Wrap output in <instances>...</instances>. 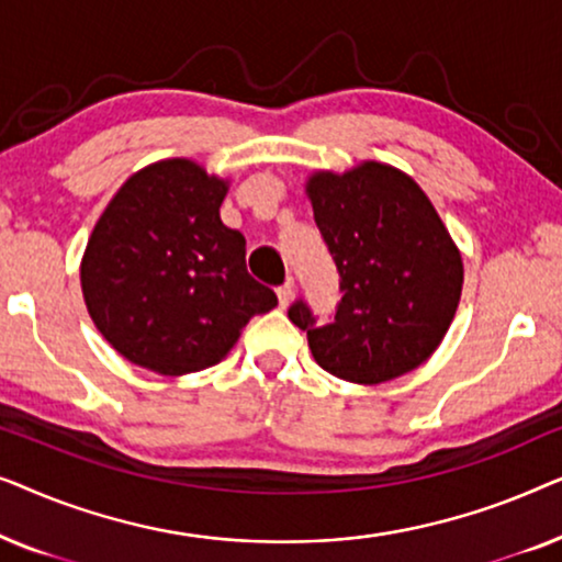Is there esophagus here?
Segmentation results:
<instances>
[{
	"instance_id": "34e87169",
	"label": "esophagus",
	"mask_w": 562,
	"mask_h": 562,
	"mask_svg": "<svg viewBox=\"0 0 562 562\" xmlns=\"http://www.w3.org/2000/svg\"><path fill=\"white\" fill-rule=\"evenodd\" d=\"M276 294H279V304L281 306H289L291 304V299H294V281H286L283 283V286H279V291H276Z\"/></svg>"
}]
</instances>
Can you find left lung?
<instances>
[{
    "mask_svg": "<svg viewBox=\"0 0 562 562\" xmlns=\"http://www.w3.org/2000/svg\"><path fill=\"white\" fill-rule=\"evenodd\" d=\"M306 196L342 291L322 327L302 299L291 304L314 360L360 386L419 368L440 348L463 291V258L432 202L409 173L379 160L314 171Z\"/></svg>",
    "mask_w": 562,
    "mask_h": 562,
    "instance_id": "left-lung-1",
    "label": "left lung"
}]
</instances>
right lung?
Returning a JSON list of instances; mask_svg holds the SVG:
<instances>
[{"label":"right lung","instance_id":"add662e5","mask_svg":"<svg viewBox=\"0 0 562 562\" xmlns=\"http://www.w3.org/2000/svg\"><path fill=\"white\" fill-rule=\"evenodd\" d=\"M227 179L189 158L150 164L122 183L81 258L99 333L160 375L204 371L279 299L245 268V237L222 225Z\"/></svg>","mask_w":562,"mask_h":562}]
</instances>
